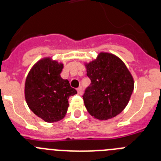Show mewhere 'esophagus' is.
I'll list each match as a JSON object with an SVG mask.
<instances>
[{
  "mask_svg": "<svg viewBox=\"0 0 161 161\" xmlns=\"http://www.w3.org/2000/svg\"><path fill=\"white\" fill-rule=\"evenodd\" d=\"M77 92L78 94L79 95H82L83 94V89H82V87H79L77 89Z\"/></svg>",
  "mask_w": 161,
  "mask_h": 161,
  "instance_id": "esophagus-1",
  "label": "esophagus"
}]
</instances>
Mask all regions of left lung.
<instances>
[{
  "instance_id": "8db88e82",
  "label": "left lung",
  "mask_w": 161,
  "mask_h": 161,
  "mask_svg": "<svg viewBox=\"0 0 161 161\" xmlns=\"http://www.w3.org/2000/svg\"><path fill=\"white\" fill-rule=\"evenodd\" d=\"M85 67L91 80L83 95L88 112L99 120L117 116L128 104L134 89L133 77L125 64L113 54L101 52Z\"/></svg>"
}]
</instances>
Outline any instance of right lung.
Wrapping results in <instances>:
<instances>
[{
    "label": "right lung",
    "mask_w": 161,
    "mask_h": 161,
    "mask_svg": "<svg viewBox=\"0 0 161 161\" xmlns=\"http://www.w3.org/2000/svg\"><path fill=\"white\" fill-rule=\"evenodd\" d=\"M64 64L47 57L31 68L25 79V98L33 113L47 123L64 119L68 98L77 93L60 73Z\"/></svg>",
    "instance_id": "add662e5"
}]
</instances>
